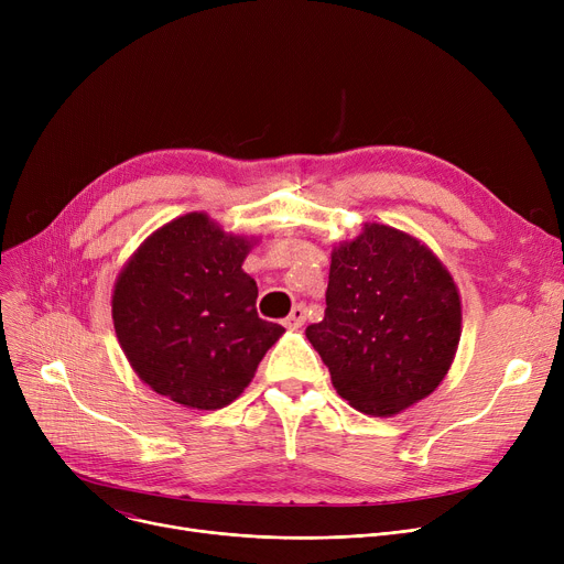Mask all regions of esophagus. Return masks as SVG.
Returning a JSON list of instances; mask_svg holds the SVG:
<instances>
[{"label":"esophagus","mask_w":564,"mask_h":564,"mask_svg":"<svg viewBox=\"0 0 564 564\" xmlns=\"http://www.w3.org/2000/svg\"><path fill=\"white\" fill-rule=\"evenodd\" d=\"M304 322H306V306H302V304L292 306L290 315L283 319V324H285L288 329H302Z\"/></svg>","instance_id":"1"}]
</instances>
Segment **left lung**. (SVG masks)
Returning <instances> with one entry per match:
<instances>
[{"instance_id": "left-lung-1", "label": "left lung", "mask_w": 564, "mask_h": 564, "mask_svg": "<svg viewBox=\"0 0 564 564\" xmlns=\"http://www.w3.org/2000/svg\"><path fill=\"white\" fill-rule=\"evenodd\" d=\"M459 334V294L446 267L381 224L334 249L324 319L306 329L338 395L370 416L427 398L446 377Z\"/></svg>"}]
</instances>
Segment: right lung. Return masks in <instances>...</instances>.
Wrapping results in <instances>:
<instances>
[{"label":"right lung","instance_id":"right-lung-1","mask_svg":"<svg viewBox=\"0 0 564 564\" xmlns=\"http://www.w3.org/2000/svg\"><path fill=\"white\" fill-rule=\"evenodd\" d=\"M251 242L203 213L177 217L141 245L113 288V329L134 372L192 409L240 395L283 334L258 317V285L242 270Z\"/></svg>","mask_w":564,"mask_h":564}]
</instances>
